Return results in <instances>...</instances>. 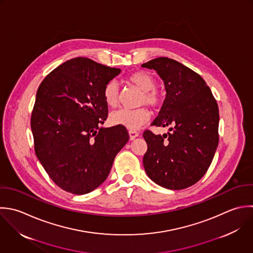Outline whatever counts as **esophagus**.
Instances as JSON below:
<instances>
[{
  "mask_svg": "<svg viewBox=\"0 0 253 253\" xmlns=\"http://www.w3.org/2000/svg\"><path fill=\"white\" fill-rule=\"evenodd\" d=\"M129 136H130L131 140H134V139H136L137 137L140 136V132H137V131H134V130H130L129 131Z\"/></svg>",
  "mask_w": 253,
  "mask_h": 253,
  "instance_id": "obj_1",
  "label": "esophagus"
}]
</instances>
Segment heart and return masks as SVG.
I'll use <instances>...</instances> for the list:
<instances>
[{
    "mask_svg": "<svg viewBox=\"0 0 253 253\" xmlns=\"http://www.w3.org/2000/svg\"><path fill=\"white\" fill-rule=\"evenodd\" d=\"M128 81L140 88L144 94L142 103L156 106L161 101V96L156 88V80L147 72H136L129 76ZM103 97L107 105L114 107L118 103L119 88L115 81L108 82L103 89ZM150 120V112L146 108L128 109L122 108L110 115V121L114 125H122L131 130L141 128Z\"/></svg>",
    "mask_w": 253,
    "mask_h": 253,
    "instance_id": "obj_1",
    "label": "heart"
}]
</instances>
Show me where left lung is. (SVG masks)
Here are the masks:
<instances>
[{
	"mask_svg": "<svg viewBox=\"0 0 253 253\" xmlns=\"http://www.w3.org/2000/svg\"><path fill=\"white\" fill-rule=\"evenodd\" d=\"M164 81L166 98L152 125L171 126L168 134L146 130L143 164L148 176L171 190L187 188L208 170L219 144V107L200 75L181 63L160 57L142 65Z\"/></svg>",
	"mask_w": 253,
	"mask_h": 253,
	"instance_id": "1",
	"label": "left lung"
}]
</instances>
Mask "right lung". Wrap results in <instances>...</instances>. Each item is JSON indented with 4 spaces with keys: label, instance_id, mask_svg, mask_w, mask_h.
Listing matches in <instances>:
<instances>
[{
    "label": "right lung",
    "instance_id": "right-lung-1",
    "mask_svg": "<svg viewBox=\"0 0 253 253\" xmlns=\"http://www.w3.org/2000/svg\"><path fill=\"white\" fill-rule=\"evenodd\" d=\"M120 72L78 57L53 70L37 89L30 119L35 154L67 192L86 194L103 183L129 140L122 125L100 127L108 113L104 86Z\"/></svg>",
    "mask_w": 253,
    "mask_h": 253
}]
</instances>
